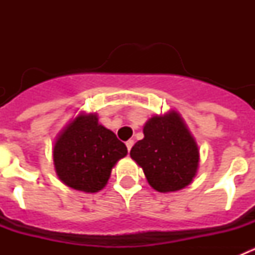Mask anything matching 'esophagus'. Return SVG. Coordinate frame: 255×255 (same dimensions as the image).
I'll return each mask as SVG.
<instances>
[{
    "label": "esophagus",
    "instance_id": "1",
    "mask_svg": "<svg viewBox=\"0 0 255 255\" xmlns=\"http://www.w3.org/2000/svg\"><path fill=\"white\" fill-rule=\"evenodd\" d=\"M132 145H134V140L129 139V140L126 141V147H128V150H129V152H130V149H131Z\"/></svg>",
    "mask_w": 255,
    "mask_h": 255
}]
</instances>
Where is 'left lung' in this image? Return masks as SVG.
I'll return each mask as SVG.
<instances>
[{
  "instance_id": "obj_1",
  "label": "left lung",
  "mask_w": 255,
  "mask_h": 255,
  "mask_svg": "<svg viewBox=\"0 0 255 255\" xmlns=\"http://www.w3.org/2000/svg\"><path fill=\"white\" fill-rule=\"evenodd\" d=\"M143 132L130 155L143 168L149 185L161 193L189 185L197 173L199 152L181 117L176 112L153 116Z\"/></svg>"
}]
</instances>
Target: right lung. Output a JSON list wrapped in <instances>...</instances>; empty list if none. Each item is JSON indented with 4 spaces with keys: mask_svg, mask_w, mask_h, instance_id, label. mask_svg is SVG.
Here are the masks:
<instances>
[{
    "mask_svg": "<svg viewBox=\"0 0 255 255\" xmlns=\"http://www.w3.org/2000/svg\"><path fill=\"white\" fill-rule=\"evenodd\" d=\"M128 148L96 115H80L57 138L53 162L58 177L70 188L96 193L107 184L116 162Z\"/></svg>",
    "mask_w": 255,
    "mask_h": 255,
    "instance_id": "right-lung-1",
    "label": "right lung"
}]
</instances>
